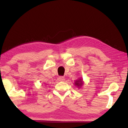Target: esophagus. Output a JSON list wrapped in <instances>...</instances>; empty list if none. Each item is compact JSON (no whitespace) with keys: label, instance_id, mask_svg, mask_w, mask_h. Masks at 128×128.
I'll return each instance as SVG.
<instances>
[{"label":"esophagus","instance_id":"esophagus-1","mask_svg":"<svg viewBox=\"0 0 128 128\" xmlns=\"http://www.w3.org/2000/svg\"><path fill=\"white\" fill-rule=\"evenodd\" d=\"M59 80L60 81H64L65 80L64 77V76H59Z\"/></svg>","mask_w":128,"mask_h":128}]
</instances>
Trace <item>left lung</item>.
I'll use <instances>...</instances> for the list:
<instances>
[{
	"label": "left lung",
	"instance_id": "obj_1",
	"mask_svg": "<svg viewBox=\"0 0 128 128\" xmlns=\"http://www.w3.org/2000/svg\"><path fill=\"white\" fill-rule=\"evenodd\" d=\"M83 84V81L82 78H79L78 80H76L75 82V86H77L78 88H80L82 86Z\"/></svg>",
	"mask_w": 128,
	"mask_h": 128
}]
</instances>
